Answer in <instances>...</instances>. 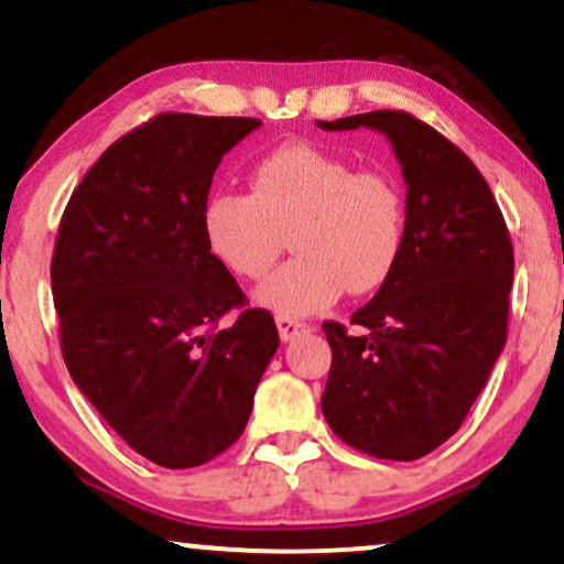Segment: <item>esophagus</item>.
I'll list each match as a JSON object with an SVG mask.
<instances>
[{"mask_svg": "<svg viewBox=\"0 0 564 564\" xmlns=\"http://www.w3.org/2000/svg\"><path fill=\"white\" fill-rule=\"evenodd\" d=\"M276 330H280L282 341H290V338H295L300 334H305V330H311V323L290 318V315H276Z\"/></svg>", "mask_w": 564, "mask_h": 564, "instance_id": "34e87169", "label": "esophagus"}]
</instances>
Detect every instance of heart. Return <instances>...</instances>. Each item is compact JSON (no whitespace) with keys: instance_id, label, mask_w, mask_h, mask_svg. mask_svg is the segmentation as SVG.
<instances>
[{"instance_id":"obj_1","label":"heart","mask_w":564,"mask_h":564,"mask_svg":"<svg viewBox=\"0 0 564 564\" xmlns=\"http://www.w3.org/2000/svg\"><path fill=\"white\" fill-rule=\"evenodd\" d=\"M408 207L388 172L290 143L253 166L251 192H215L203 207L207 249L228 272L259 280L292 241L297 257L257 288L276 315H311L344 288L361 295L388 280L403 251Z\"/></svg>"}]
</instances>
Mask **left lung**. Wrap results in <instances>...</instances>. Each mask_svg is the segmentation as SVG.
<instances>
[{
	"mask_svg": "<svg viewBox=\"0 0 564 564\" xmlns=\"http://www.w3.org/2000/svg\"><path fill=\"white\" fill-rule=\"evenodd\" d=\"M318 128L380 130L408 184L403 251L351 315L357 334L323 323L334 351L323 415L372 457H426L462 426L506 346L511 236L473 161L413 115L375 110Z\"/></svg>",
	"mask_w": 564,
	"mask_h": 564,
	"instance_id": "1",
	"label": "left lung"
}]
</instances>
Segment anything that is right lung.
Listing matches in <instances>:
<instances>
[{"label":"right lung","instance_id":"add662e5","mask_svg":"<svg viewBox=\"0 0 564 564\" xmlns=\"http://www.w3.org/2000/svg\"><path fill=\"white\" fill-rule=\"evenodd\" d=\"M257 118L161 112L84 174L51 261L68 375L153 465L197 467L243 434L280 346L272 313L213 257L203 207L213 174Z\"/></svg>","mask_w":564,"mask_h":564}]
</instances>
